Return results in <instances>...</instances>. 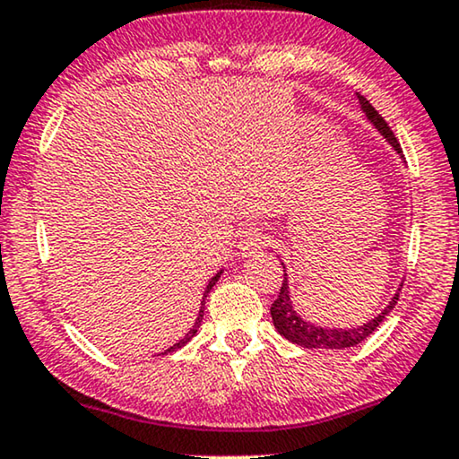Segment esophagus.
I'll return each mask as SVG.
<instances>
[{
    "label": "esophagus",
    "mask_w": 459,
    "mask_h": 459,
    "mask_svg": "<svg viewBox=\"0 0 459 459\" xmlns=\"http://www.w3.org/2000/svg\"><path fill=\"white\" fill-rule=\"evenodd\" d=\"M267 242H270V236H267L261 228H248L247 231H242V236H240L242 257H248V255L264 251V248L267 247Z\"/></svg>",
    "instance_id": "34e87169"
}]
</instances>
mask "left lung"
Masks as SVG:
<instances>
[{
	"label": "left lung",
	"mask_w": 459,
	"mask_h": 459,
	"mask_svg": "<svg viewBox=\"0 0 459 459\" xmlns=\"http://www.w3.org/2000/svg\"><path fill=\"white\" fill-rule=\"evenodd\" d=\"M356 97H359V103L362 107V111H365L368 120L375 124V128H377L379 133L385 136V141H388L398 153H403L401 143H398L394 133L390 130L388 122H385L384 117L379 116V111L375 109V107L368 103V100L362 97V94H356ZM396 301H398V293L392 297V301L388 303V306H385V309L382 314H379V316L368 320L367 325L356 326V329H323V326H314L312 323H306V320L297 316L295 309H293V303H290V297H289L287 273H284L281 293H278L276 301L272 303L270 314H272V320H273V326H276V331L281 333L284 339H289V342L297 343V346L309 348V350H312V348L314 350H343V348L359 346V343L365 342V339L371 335V333L377 329L379 325L384 323V318L388 316L390 309L396 306Z\"/></svg>",
	"instance_id": "left-lung-1"
}]
</instances>
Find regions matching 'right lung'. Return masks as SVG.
<instances>
[{
    "instance_id": "obj_1",
    "label": "right lung",
    "mask_w": 459,
    "mask_h": 459,
    "mask_svg": "<svg viewBox=\"0 0 459 459\" xmlns=\"http://www.w3.org/2000/svg\"><path fill=\"white\" fill-rule=\"evenodd\" d=\"M219 276H221V272H217V273H215V276H212V278H211V282H208V287H206V290H204V297H202V306H200V314H198V318H195V323H194V326H192V331H189V333H187V335H186V337H183V339H178V343H175V346H172V348H169V350H166V352H162V354L175 352V350H178V348H181V346H186V343L189 342V339H192V337L195 335V333H198V326H200V323H202V316H204V301H206V295H208V293H211V289H212V287H215V282L219 281Z\"/></svg>"
}]
</instances>
